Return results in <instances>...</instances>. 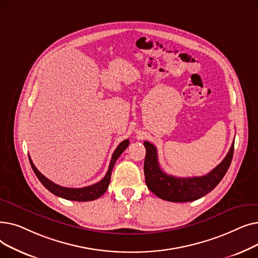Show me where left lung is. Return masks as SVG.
<instances>
[{
	"instance_id": "obj_1",
	"label": "left lung",
	"mask_w": 258,
	"mask_h": 258,
	"mask_svg": "<svg viewBox=\"0 0 258 258\" xmlns=\"http://www.w3.org/2000/svg\"><path fill=\"white\" fill-rule=\"evenodd\" d=\"M146 150L144 160L145 183L150 190L162 200L169 202H191L206 196L218 185L226 174L234 152V142L221 163L209 173L202 177L178 178L161 169L158 162L157 148L144 141Z\"/></svg>"
}]
</instances>
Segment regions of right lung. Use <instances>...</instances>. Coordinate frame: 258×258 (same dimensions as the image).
<instances>
[{
  "label": "right lung",
  "instance_id": "obj_1",
  "mask_svg": "<svg viewBox=\"0 0 258 258\" xmlns=\"http://www.w3.org/2000/svg\"><path fill=\"white\" fill-rule=\"evenodd\" d=\"M128 145H130V140L126 139L124 141H122L117 146V148L112 156L107 172L101 181H99L96 184H93L91 186H87V187H83V188H68V187H62V186H59L55 183L51 182L49 179H47L45 177L44 174L40 173L38 171V169L34 166L30 156H29V161H30L31 167H32L35 175L37 177V179L48 189L50 192H52L53 195H55L59 198L66 199V200L76 201V202H88V201H93V200H96V199L100 198L106 191L108 184H110V181H111V174H112L113 167L115 165V162L120 157V155L126 150V147Z\"/></svg>",
  "mask_w": 258,
  "mask_h": 258
}]
</instances>
